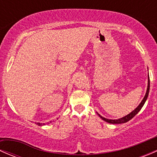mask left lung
Returning <instances> with one entry per match:
<instances>
[{
	"label": "left lung",
	"mask_w": 157,
	"mask_h": 157,
	"mask_svg": "<svg viewBox=\"0 0 157 157\" xmlns=\"http://www.w3.org/2000/svg\"><path fill=\"white\" fill-rule=\"evenodd\" d=\"M149 91H150V78H149V77H148V86H147V93H146V94H145L144 98L143 100L141 101V102H140V105H139L138 106H137L135 109H134V110L133 111V112H131V113L128 114V115H126V116H124V117H123V118H119V119H117V120L107 119V118H103V117H102V116H101V115H99V117H100V118H102V120H104V121H106V122L110 123V124H122V123L127 122V121H129V120H131V118H134V117L135 116V115H137V114L139 112H140V109H142V107H143V105H144L145 102H146V100H147V96H148V94H149Z\"/></svg>",
	"instance_id": "left-lung-1"
}]
</instances>
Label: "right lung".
Returning <instances> with one entry per match:
<instances>
[{
    "instance_id": "add662e5",
    "label": "right lung",
    "mask_w": 157,
    "mask_h": 157,
    "mask_svg": "<svg viewBox=\"0 0 157 157\" xmlns=\"http://www.w3.org/2000/svg\"><path fill=\"white\" fill-rule=\"evenodd\" d=\"M37 124H38V125H42V124H40V123H37Z\"/></svg>"
}]
</instances>
